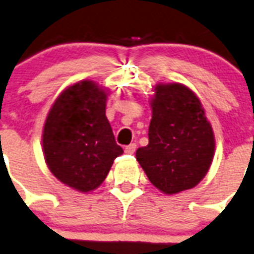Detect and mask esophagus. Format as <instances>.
I'll use <instances>...</instances> for the list:
<instances>
[{
  "mask_svg": "<svg viewBox=\"0 0 254 254\" xmlns=\"http://www.w3.org/2000/svg\"><path fill=\"white\" fill-rule=\"evenodd\" d=\"M135 150H137V144L135 143H131L129 144V146L125 147V153H127V155H133L134 152H135Z\"/></svg>",
  "mask_w": 254,
  "mask_h": 254,
  "instance_id": "esophagus-1",
  "label": "esophagus"
}]
</instances>
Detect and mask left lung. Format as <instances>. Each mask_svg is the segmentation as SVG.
I'll return each instance as SVG.
<instances>
[{"mask_svg":"<svg viewBox=\"0 0 254 254\" xmlns=\"http://www.w3.org/2000/svg\"><path fill=\"white\" fill-rule=\"evenodd\" d=\"M150 104L148 144L135 152L138 163L163 193L193 189L208 173L216 150L203 104L180 82L155 85Z\"/></svg>","mask_w":254,"mask_h":254,"instance_id":"obj_1","label":"left lung"}]
</instances>
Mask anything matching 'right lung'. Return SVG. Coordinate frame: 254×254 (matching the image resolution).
I'll list each match as a JSON object with an SVG mask.
<instances>
[{"mask_svg": "<svg viewBox=\"0 0 254 254\" xmlns=\"http://www.w3.org/2000/svg\"><path fill=\"white\" fill-rule=\"evenodd\" d=\"M108 94L95 81H77L58 95L45 120V163L57 180L80 192L101 186L124 152L106 116Z\"/></svg>", "mask_w": 254, "mask_h": 254, "instance_id": "1", "label": "right lung"}]
</instances>
